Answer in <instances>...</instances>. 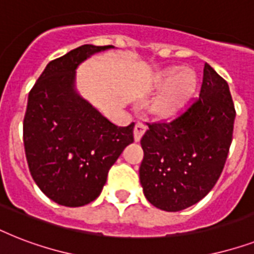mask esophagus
<instances>
[{
  "mask_svg": "<svg viewBox=\"0 0 254 254\" xmlns=\"http://www.w3.org/2000/svg\"><path fill=\"white\" fill-rule=\"evenodd\" d=\"M145 131H146V125L142 123H137L134 127V139L135 141H139V139L142 138V135L145 134Z\"/></svg>",
  "mask_w": 254,
  "mask_h": 254,
  "instance_id": "obj_1",
  "label": "esophagus"
}]
</instances>
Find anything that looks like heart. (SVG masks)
Returning a JSON list of instances; mask_svg holds the SVG:
<instances>
[{
  "label": "heart",
  "mask_w": 254,
  "mask_h": 254,
  "mask_svg": "<svg viewBox=\"0 0 254 254\" xmlns=\"http://www.w3.org/2000/svg\"><path fill=\"white\" fill-rule=\"evenodd\" d=\"M197 77L192 69L170 67L161 72L154 88L159 93L151 103V111L162 119H171L187 105L196 89Z\"/></svg>",
  "instance_id": "heart-1"
}]
</instances>
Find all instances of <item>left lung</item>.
<instances>
[{
  "instance_id": "obj_1",
  "label": "left lung",
  "mask_w": 254,
  "mask_h": 254,
  "mask_svg": "<svg viewBox=\"0 0 254 254\" xmlns=\"http://www.w3.org/2000/svg\"><path fill=\"white\" fill-rule=\"evenodd\" d=\"M236 111L228 83L205 63L200 95L171 121L147 124L139 182L151 204L177 212L216 185L232 142Z\"/></svg>"
}]
</instances>
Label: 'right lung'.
I'll return each instance as SVG.
<instances>
[{
	"label": "right lung",
	"instance_id": "add662e5",
	"mask_svg": "<svg viewBox=\"0 0 254 254\" xmlns=\"http://www.w3.org/2000/svg\"><path fill=\"white\" fill-rule=\"evenodd\" d=\"M112 47L84 45L54 59L29 93L26 159L38 187L58 204L81 207L95 200L109 169L134 141V123L112 124L75 89L77 65Z\"/></svg>",
	"mask_w": 254,
	"mask_h": 254
}]
</instances>
